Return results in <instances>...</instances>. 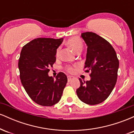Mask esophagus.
I'll use <instances>...</instances> for the list:
<instances>
[{
    "instance_id": "34e87169",
    "label": "esophagus",
    "mask_w": 134,
    "mask_h": 134,
    "mask_svg": "<svg viewBox=\"0 0 134 134\" xmlns=\"http://www.w3.org/2000/svg\"><path fill=\"white\" fill-rule=\"evenodd\" d=\"M74 79V77L73 76H67V79H68V81L69 82H70V81H71L72 79Z\"/></svg>"
}]
</instances>
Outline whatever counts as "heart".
<instances>
[{"label": "heart", "mask_w": 134, "mask_h": 134, "mask_svg": "<svg viewBox=\"0 0 134 134\" xmlns=\"http://www.w3.org/2000/svg\"><path fill=\"white\" fill-rule=\"evenodd\" d=\"M67 44L72 50H74L76 53L81 52L83 48V43L82 40L79 38L77 37V36H73V37L69 38L68 40L67 41ZM60 53V48H58L56 52L57 57H59ZM66 70L69 72H74V69L71 66H68V67H66Z\"/></svg>", "instance_id": "b5f03b06"}]
</instances>
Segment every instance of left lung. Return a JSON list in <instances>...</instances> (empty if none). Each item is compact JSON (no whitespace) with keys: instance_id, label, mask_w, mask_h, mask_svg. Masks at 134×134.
I'll list each match as a JSON object with an SVG mask.
<instances>
[{"instance_id":"left-lung-1","label":"left lung","mask_w":134,"mask_h":134,"mask_svg":"<svg viewBox=\"0 0 134 134\" xmlns=\"http://www.w3.org/2000/svg\"><path fill=\"white\" fill-rule=\"evenodd\" d=\"M87 44L84 69L90 72V81L82 82L76 90L81 101L90 105L101 103L110 96L118 76L119 61L111 44L93 32L81 34Z\"/></svg>"}]
</instances>
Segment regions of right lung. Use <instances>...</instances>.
I'll use <instances>...</instances> for the list:
<instances>
[{"label": "right lung", "instance_id": "right-lung-1", "mask_svg": "<svg viewBox=\"0 0 134 134\" xmlns=\"http://www.w3.org/2000/svg\"><path fill=\"white\" fill-rule=\"evenodd\" d=\"M63 40L36 38L25 44L21 52L18 67L21 83L31 99L40 105L51 107L57 103L67 82L63 72H59L55 79L48 76Z\"/></svg>", "mask_w": 134, "mask_h": 134}]
</instances>
